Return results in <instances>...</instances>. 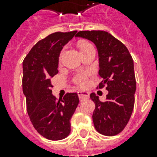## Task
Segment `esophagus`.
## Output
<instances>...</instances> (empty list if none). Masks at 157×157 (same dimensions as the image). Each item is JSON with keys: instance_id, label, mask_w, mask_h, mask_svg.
Wrapping results in <instances>:
<instances>
[{"instance_id": "1", "label": "esophagus", "mask_w": 157, "mask_h": 157, "mask_svg": "<svg viewBox=\"0 0 157 157\" xmlns=\"http://www.w3.org/2000/svg\"><path fill=\"white\" fill-rule=\"evenodd\" d=\"M77 94H78V97L80 98V100H83L85 98H88L89 96H90L88 92H86V91H78Z\"/></svg>"}]
</instances>
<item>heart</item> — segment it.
Wrapping results in <instances>:
<instances>
[{
    "mask_svg": "<svg viewBox=\"0 0 157 157\" xmlns=\"http://www.w3.org/2000/svg\"><path fill=\"white\" fill-rule=\"evenodd\" d=\"M93 46L88 42H82L79 45V48H80V50H81V53L86 51V50L90 49ZM86 78H87V75L86 73H79L77 74L75 78H74V81L75 83L77 84L79 86H85L86 85Z\"/></svg>",
    "mask_w": 157,
    "mask_h": 157,
    "instance_id": "b5f03b06",
    "label": "heart"
}]
</instances>
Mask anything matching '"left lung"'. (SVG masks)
Here are the masks:
<instances>
[{
  "instance_id": "left-lung-1",
  "label": "left lung",
  "mask_w": 157,
  "mask_h": 157,
  "mask_svg": "<svg viewBox=\"0 0 157 157\" xmlns=\"http://www.w3.org/2000/svg\"><path fill=\"white\" fill-rule=\"evenodd\" d=\"M90 40L98 54L99 71L103 78L98 88L107 86L105 102L94 93L90 98L95 103L93 122L96 130L106 136L117 135L124 129L134 105L136 81L134 61L126 46L105 31H81L76 35Z\"/></svg>"
}]
</instances>
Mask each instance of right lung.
<instances>
[{"label": "right lung", "mask_w": 157, "mask_h": 157, "mask_svg": "<svg viewBox=\"0 0 157 157\" xmlns=\"http://www.w3.org/2000/svg\"><path fill=\"white\" fill-rule=\"evenodd\" d=\"M77 33H54L36 44L23 62V92L33 127L45 139L61 140L71 132V119L79 103L76 93L57 100L51 78L59 71L61 50Z\"/></svg>", "instance_id": "right-lung-1"}]
</instances>
